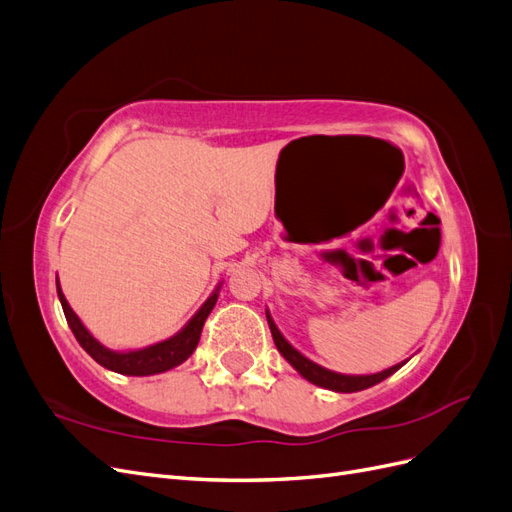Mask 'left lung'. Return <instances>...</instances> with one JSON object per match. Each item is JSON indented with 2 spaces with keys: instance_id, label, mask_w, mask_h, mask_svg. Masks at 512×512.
<instances>
[{
  "instance_id": "8db88e82",
  "label": "left lung",
  "mask_w": 512,
  "mask_h": 512,
  "mask_svg": "<svg viewBox=\"0 0 512 512\" xmlns=\"http://www.w3.org/2000/svg\"><path fill=\"white\" fill-rule=\"evenodd\" d=\"M267 322H269V329H271V335H273V342H275L277 350L282 352L284 359H286L294 369H297L305 380H309L312 384H318V386H324V389H331V391H337V393H356V391H363V389H369V386H374V384L382 382L384 378H389L391 374H395V371H397L401 365H404V363L393 365V367L384 369V371H380V374H374V376H342V374H335V371H329V369H324V367L312 363L309 359H305V356H303L299 350H294V348L286 342L284 335H282L280 331H277L275 322L271 320L269 314H267Z\"/></svg>"
}]
</instances>
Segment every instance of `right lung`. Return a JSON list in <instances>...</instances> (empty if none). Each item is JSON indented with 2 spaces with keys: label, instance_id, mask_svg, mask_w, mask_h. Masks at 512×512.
Instances as JSON below:
<instances>
[{
  "label": "right lung",
  "instance_id": "1",
  "mask_svg": "<svg viewBox=\"0 0 512 512\" xmlns=\"http://www.w3.org/2000/svg\"><path fill=\"white\" fill-rule=\"evenodd\" d=\"M57 294H59L61 307H64L66 320L76 337V342L83 346V350L96 363H100L102 367L111 369V371H117V374H123V376L162 374V371H168V369L177 367L179 363H183L198 346V339H200V333H203L205 320L209 318L215 301H218V292H213L207 299V303L198 309V314L188 322V327H185L181 333H177L175 337L166 339V342H160L156 346H149L145 350H136V352H113V350H106L100 342H96V339L91 337V333L83 327V322L72 312V307L68 305L64 292H61L59 282H57Z\"/></svg>",
  "mask_w": 512,
  "mask_h": 512
}]
</instances>
